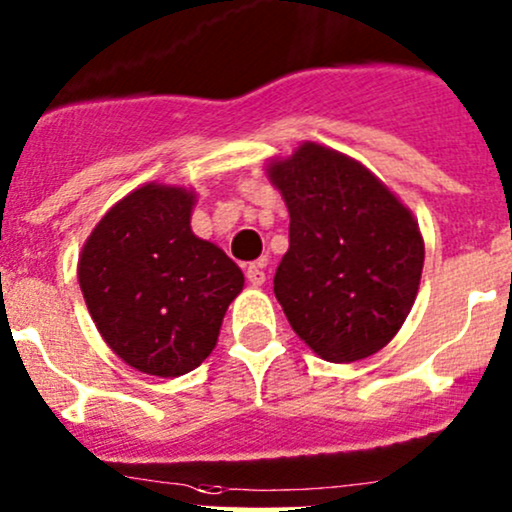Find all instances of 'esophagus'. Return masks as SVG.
Instances as JSON below:
<instances>
[{
    "mask_svg": "<svg viewBox=\"0 0 512 512\" xmlns=\"http://www.w3.org/2000/svg\"><path fill=\"white\" fill-rule=\"evenodd\" d=\"M265 269H267V257H260V260H255V262H250V265H247V282H250L252 286H262L265 284V279H267V274H265Z\"/></svg>",
    "mask_w": 512,
    "mask_h": 512,
    "instance_id": "1",
    "label": "esophagus"
}]
</instances>
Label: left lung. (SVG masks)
Listing matches in <instances>:
<instances>
[{
  "mask_svg": "<svg viewBox=\"0 0 512 512\" xmlns=\"http://www.w3.org/2000/svg\"><path fill=\"white\" fill-rule=\"evenodd\" d=\"M267 177L289 209V250L274 296L325 362H357L393 340L423 274L418 221L362 162L318 143L272 160Z\"/></svg>",
  "mask_w": 512,
  "mask_h": 512,
  "instance_id": "obj_1",
  "label": "left lung"
}]
</instances>
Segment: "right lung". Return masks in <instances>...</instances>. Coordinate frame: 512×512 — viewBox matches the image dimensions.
Returning a JSON list of instances; mask_svg holds the SVG:
<instances>
[{"label":"right lung","mask_w":512,"mask_h":512,"mask_svg":"<svg viewBox=\"0 0 512 512\" xmlns=\"http://www.w3.org/2000/svg\"><path fill=\"white\" fill-rule=\"evenodd\" d=\"M196 194L145 184L123 196L82 247L77 279L106 345L133 369L182 376L216 347L240 267L192 233Z\"/></svg>","instance_id":"1"}]
</instances>
